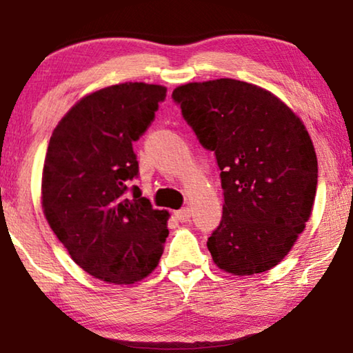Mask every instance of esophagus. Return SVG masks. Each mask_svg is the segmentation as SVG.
<instances>
[{
    "mask_svg": "<svg viewBox=\"0 0 353 353\" xmlns=\"http://www.w3.org/2000/svg\"><path fill=\"white\" fill-rule=\"evenodd\" d=\"M174 217L179 222H188L190 221V210L188 208H182V210L174 212Z\"/></svg>",
    "mask_w": 353,
    "mask_h": 353,
    "instance_id": "obj_1",
    "label": "esophagus"
}]
</instances>
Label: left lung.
Segmentation results:
<instances>
[{
	"mask_svg": "<svg viewBox=\"0 0 353 353\" xmlns=\"http://www.w3.org/2000/svg\"><path fill=\"white\" fill-rule=\"evenodd\" d=\"M172 101L221 171L222 219L208 238L212 261L233 275L270 270L314 206L319 165L305 126L274 94L232 78L183 84Z\"/></svg>",
	"mask_w": 353,
	"mask_h": 353,
	"instance_id": "left-lung-1",
	"label": "left lung"
}]
</instances>
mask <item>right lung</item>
<instances>
[{
    "label": "right lung",
    "instance_id": "right-lung-1",
    "mask_svg": "<svg viewBox=\"0 0 353 353\" xmlns=\"http://www.w3.org/2000/svg\"><path fill=\"white\" fill-rule=\"evenodd\" d=\"M166 88L123 83L83 97L54 129L43 168V210L72 259L99 280L131 285L158 265L170 230L141 188L139 141ZM130 195L128 196L127 193Z\"/></svg>",
    "mask_w": 353,
    "mask_h": 353
}]
</instances>
